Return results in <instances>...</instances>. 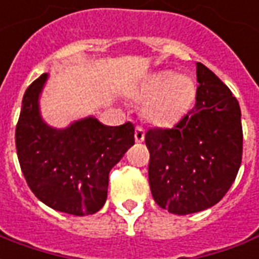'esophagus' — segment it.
I'll use <instances>...</instances> for the list:
<instances>
[{
	"label": "esophagus",
	"mask_w": 259,
	"mask_h": 259,
	"mask_svg": "<svg viewBox=\"0 0 259 259\" xmlns=\"http://www.w3.org/2000/svg\"><path fill=\"white\" fill-rule=\"evenodd\" d=\"M135 141H137L138 143H142V142L145 141V130H143V127H141V125H138V127L135 128Z\"/></svg>",
	"instance_id": "esophagus-1"
}]
</instances>
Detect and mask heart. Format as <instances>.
<instances>
[{
  "instance_id": "heart-1",
  "label": "heart",
  "mask_w": 259,
  "mask_h": 259,
  "mask_svg": "<svg viewBox=\"0 0 259 259\" xmlns=\"http://www.w3.org/2000/svg\"><path fill=\"white\" fill-rule=\"evenodd\" d=\"M132 98L145 101L143 114L158 125H170L191 109L196 89L187 76L175 75L174 71H158L149 75L135 90Z\"/></svg>"
}]
</instances>
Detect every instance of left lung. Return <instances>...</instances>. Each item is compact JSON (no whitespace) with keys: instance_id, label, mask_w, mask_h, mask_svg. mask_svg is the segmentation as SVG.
<instances>
[{"instance_id":"left-lung-1","label":"left lung","mask_w":259,"mask_h":259,"mask_svg":"<svg viewBox=\"0 0 259 259\" xmlns=\"http://www.w3.org/2000/svg\"><path fill=\"white\" fill-rule=\"evenodd\" d=\"M195 106L174 128L146 132L149 183L157 205L184 215L223 199L242 164L240 106L228 87L196 63Z\"/></svg>"}]
</instances>
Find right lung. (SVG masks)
Wrapping results in <instances>:
<instances>
[{
	"instance_id": "1",
	"label": "right lung",
	"mask_w": 259,
	"mask_h": 259,
	"mask_svg": "<svg viewBox=\"0 0 259 259\" xmlns=\"http://www.w3.org/2000/svg\"><path fill=\"white\" fill-rule=\"evenodd\" d=\"M48 80L40 75L28 85L16 125L21 172L35 196L54 210L94 214L106 202L109 172L135 143V127L104 125L95 117L57 130L44 121L39 95Z\"/></svg>"
}]
</instances>
